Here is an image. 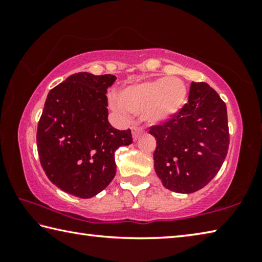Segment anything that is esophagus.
<instances>
[{
    "label": "esophagus",
    "instance_id": "34e87169",
    "mask_svg": "<svg viewBox=\"0 0 262 262\" xmlns=\"http://www.w3.org/2000/svg\"><path fill=\"white\" fill-rule=\"evenodd\" d=\"M132 134H133V139L137 140V139H139L140 134H141V129H140L139 127L133 126V127H132Z\"/></svg>",
    "mask_w": 262,
    "mask_h": 262
}]
</instances>
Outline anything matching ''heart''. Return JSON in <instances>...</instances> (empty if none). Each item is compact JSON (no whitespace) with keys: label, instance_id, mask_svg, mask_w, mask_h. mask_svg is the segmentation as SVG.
I'll list each match as a JSON object with an SVG mask.
<instances>
[{"label":"heart","instance_id":"heart-1","mask_svg":"<svg viewBox=\"0 0 262 262\" xmlns=\"http://www.w3.org/2000/svg\"><path fill=\"white\" fill-rule=\"evenodd\" d=\"M187 90L178 78L161 77L123 89L111 106L117 112L142 114L144 121L161 123L171 119L186 103Z\"/></svg>","mask_w":262,"mask_h":262}]
</instances>
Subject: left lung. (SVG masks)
Here are the masks:
<instances>
[{"label": "left lung", "instance_id": "obj_1", "mask_svg": "<svg viewBox=\"0 0 262 262\" xmlns=\"http://www.w3.org/2000/svg\"><path fill=\"white\" fill-rule=\"evenodd\" d=\"M149 133L156 139L154 166L164 187L194 193L214 178L227 157V105L207 83L192 82L187 103Z\"/></svg>", "mask_w": 262, "mask_h": 262}]
</instances>
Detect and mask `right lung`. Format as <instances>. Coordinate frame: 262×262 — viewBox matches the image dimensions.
Here are the masks:
<instances>
[{
	"label": "right lung",
	"mask_w": 262,
	"mask_h": 262,
	"mask_svg": "<svg viewBox=\"0 0 262 262\" xmlns=\"http://www.w3.org/2000/svg\"><path fill=\"white\" fill-rule=\"evenodd\" d=\"M117 77L76 73L48 92L38 122L40 164L53 184L89 199L101 192L117 171L114 152L133 142L130 129L108 122L107 88Z\"/></svg>",
	"instance_id": "obj_1"
}]
</instances>
